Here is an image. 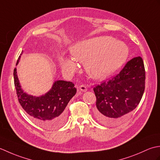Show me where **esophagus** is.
<instances>
[{
    "mask_svg": "<svg viewBox=\"0 0 160 160\" xmlns=\"http://www.w3.org/2000/svg\"><path fill=\"white\" fill-rule=\"evenodd\" d=\"M79 89L81 91H82V92H85V91H87V87L86 85H84V84H81L79 87Z\"/></svg>",
    "mask_w": 160,
    "mask_h": 160,
    "instance_id": "esophagus-1",
    "label": "esophagus"
}]
</instances>
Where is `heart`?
Masks as SVG:
<instances>
[{
	"instance_id": "heart-1",
	"label": "heart",
	"mask_w": 160,
	"mask_h": 160,
	"mask_svg": "<svg viewBox=\"0 0 160 160\" xmlns=\"http://www.w3.org/2000/svg\"><path fill=\"white\" fill-rule=\"evenodd\" d=\"M107 42V40L104 38L84 40L71 50L73 58L79 62H84L89 58L85 62L86 69L96 79H102L114 73L122 67L128 56L127 47L120 43L102 48ZM61 66L69 73H73L77 69L76 63L69 58L63 59Z\"/></svg>"
}]
</instances>
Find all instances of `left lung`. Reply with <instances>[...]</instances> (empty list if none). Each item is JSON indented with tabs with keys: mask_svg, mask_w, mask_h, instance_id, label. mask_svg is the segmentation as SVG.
Here are the masks:
<instances>
[{
	"mask_svg": "<svg viewBox=\"0 0 160 160\" xmlns=\"http://www.w3.org/2000/svg\"><path fill=\"white\" fill-rule=\"evenodd\" d=\"M145 69L140 56L127 62L120 72L93 88L97 120L104 125L123 121L140 103L145 89Z\"/></svg>",
	"mask_w": 160,
	"mask_h": 160,
	"instance_id": "8db88e82",
	"label": "left lung"
}]
</instances>
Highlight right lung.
<instances>
[{
	"label": "right lung",
	"mask_w": 160,
	"mask_h": 160,
	"mask_svg": "<svg viewBox=\"0 0 160 160\" xmlns=\"http://www.w3.org/2000/svg\"><path fill=\"white\" fill-rule=\"evenodd\" d=\"M13 78L19 103L34 123L46 129L58 128L64 124L67 115L66 107L77 91L73 82L57 80L49 92L35 97L27 94L21 89L16 68L13 70Z\"/></svg>",
	"instance_id": "obj_1"
}]
</instances>
